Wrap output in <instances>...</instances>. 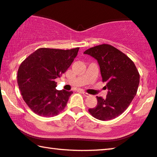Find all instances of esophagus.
<instances>
[{
    "instance_id": "obj_1",
    "label": "esophagus",
    "mask_w": 157,
    "mask_h": 157,
    "mask_svg": "<svg viewBox=\"0 0 157 157\" xmlns=\"http://www.w3.org/2000/svg\"><path fill=\"white\" fill-rule=\"evenodd\" d=\"M82 93H83V95L85 96V97H88V96L90 95V94H88V93H87L86 92H84V91H82Z\"/></svg>"
}]
</instances>
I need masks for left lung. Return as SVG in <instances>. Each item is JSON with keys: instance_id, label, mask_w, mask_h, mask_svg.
Returning <instances> with one entry per match:
<instances>
[{"instance_id": "left-lung-1", "label": "left lung", "mask_w": 157, "mask_h": 157, "mask_svg": "<svg viewBox=\"0 0 157 157\" xmlns=\"http://www.w3.org/2000/svg\"><path fill=\"white\" fill-rule=\"evenodd\" d=\"M83 53L97 59L108 90L105 99L97 97V106L89 109V112L101 121L114 119L124 113L136 95L140 83L138 71L128 57L112 45H97Z\"/></svg>"}]
</instances>
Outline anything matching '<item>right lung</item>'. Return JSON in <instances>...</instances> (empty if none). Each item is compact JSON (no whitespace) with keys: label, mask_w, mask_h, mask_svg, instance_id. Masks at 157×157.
<instances>
[{"label":"right lung","mask_w":157,"mask_h":157,"mask_svg":"<svg viewBox=\"0 0 157 157\" xmlns=\"http://www.w3.org/2000/svg\"><path fill=\"white\" fill-rule=\"evenodd\" d=\"M79 48L71 50L39 48L19 67L17 83L22 98L35 114L51 117L66 107L73 92L57 90L55 81L70 67Z\"/></svg>","instance_id":"obj_1"}]
</instances>
